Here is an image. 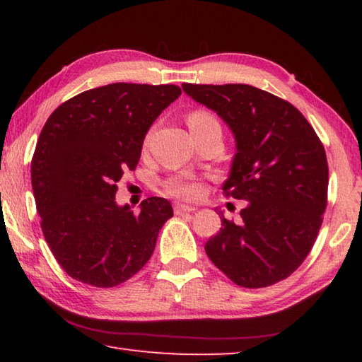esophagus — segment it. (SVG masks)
<instances>
[{"label":"esophagus","mask_w":362,"mask_h":362,"mask_svg":"<svg viewBox=\"0 0 362 362\" xmlns=\"http://www.w3.org/2000/svg\"><path fill=\"white\" fill-rule=\"evenodd\" d=\"M174 211H175V214H177V216H180V214H188V212H194V211H196V207H193V206H188V204H175V207H174Z\"/></svg>","instance_id":"esophagus-1"}]
</instances>
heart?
Returning <instances> with one entry per match:
<instances>
[{
    "label": "heart",
    "mask_w": 362,
    "mask_h": 362,
    "mask_svg": "<svg viewBox=\"0 0 362 362\" xmlns=\"http://www.w3.org/2000/svg\"><path fill=\"white\" fill-rule=\"evenodd\" d=\"M188 126L192 134L194 132H203L209 127L220 126L216 116L211 115L209 112H204V110H194L188 115ZM166 192L179 196V198L185 199H194L201 194V185L196 183L194 180L188 179V177H173L166 182Z\"/></svg>",
    "instance_id": "heart-1"
}]
</instances>
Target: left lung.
Here are the masks:
<instances>
[{"instance_id":"left-lung-1","label":"left lung","mask_w":362,"mask_h":362,"mask_svg":"<svg viewBox=\"0 0 362 362\" xmlns=\"http://www.w3.org/2000/svg\"><path fill=\"white\" fill-rule=\"evenodd\" d=\"M233 132L223 193L247 201L240 222L226 220L206 254L233 283L259 289L296 272L316 241L327 206L329 168L320 137L305 116L279 97L249 84H182Z\"/></svg>"}]
</instances>
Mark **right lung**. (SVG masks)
I'll return each mask as SVG.
<instances>
[{
    "instance_id": "obj_1",
    "label": "right lung",
    "mask_w": 362,
    "mask_h": 362,
    "mask_svg": "<svg viewBox=\"0 0 362 362\" xmlns=\"http://www.w3.org/2000/svg\"><path fill=\"white\" fill-rule=\"evenodd\" d=\"M180 94L174 84L113 83L71 97L47 118L32 187L45 240L73 279L107 289L150 260L173 206L151 196L134 214L116 204V182L137 168L153 121Z\"/></svg>"
}]
</instances>
